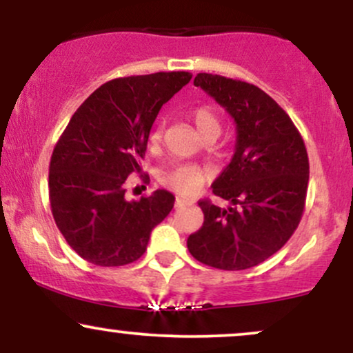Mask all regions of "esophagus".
Masks as SVG:
<instances>
[{
    "instance_id": "esophagus-1",
    "label": "esophagus",
    "mask_w": 353,
    "mask_h": 353,
    "mask_svg": "<svg viewBox=\"0 0 353 353\" xmlns=\"http://www.w3.org/2000/svg\"><path fill=\"white\" fill-rule=\"evenodd\" d=\"M194 202L190 199H184V197H177L176 199V208H184V205H192Z\"/></svg>"
}]
</instances>
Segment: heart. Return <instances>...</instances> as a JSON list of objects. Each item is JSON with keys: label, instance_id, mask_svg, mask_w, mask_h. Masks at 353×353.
<instances>
[{"label": "heart", "instance_id": "b5f03b06", "mask_svg": "<svg viewBox=\"0 0 353 353\" xmlns=\"http://www.w3.org/2000/svg\"><path fill=\"white\" fill-rule=\"evenodd\" d=\"M190 119H192L194 125H196L202 137L209 134H221V121L210 108L199 106L192 109ZM161 137H163V124H156L149 132V143L157 144ZM205 177H208V172L201 165L179 164L168 169L161 176V182L174 192L181 194V196H189V194H194L196 190L201 189V185L205 182Z\"/></svg>", "mask_w": 353, "mask_h": 353}]
</instances>
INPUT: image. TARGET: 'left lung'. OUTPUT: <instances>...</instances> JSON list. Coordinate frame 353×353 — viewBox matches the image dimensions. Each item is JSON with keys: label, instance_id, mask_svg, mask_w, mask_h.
I'll return each instance as SVG.
<instances>
[{"label": "left lung", "instance_id": "8db88e82", "mask_svg": "<svg viewBox=\"0 0 353 353\" xmlns=\"http://www.w3.org/2000/svg\"><path fill=\"white\" fill-rule=\"evenodd\" d=\"M194 86L229 112L237 139L229 165L212 182V192L230 205L199 202L204 224L190 234L188 249L216 269H250L277 252L301 222L309 184L305 144L261 88L208 72H199Z\"/></svg>", "mask_w": 353, "mask_h": 353}]
</instances>
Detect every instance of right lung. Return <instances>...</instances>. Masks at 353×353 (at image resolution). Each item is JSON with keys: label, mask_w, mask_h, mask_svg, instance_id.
Masks as SVG:
<instances>
[{"label": "right lung", "mask_w": 353, "mask_h": 353, "mask_svg": "<svg viewBox=\"0 0 353 353\" xmlns=\"http://www.w3.org/2000/svg\"><path fill=\"white\" fill-rule=\"evenodd\" d=\"M190 78L172 71L109 81L81 104L61 134L50 163L51 210L84 261L103 267L137 261L152 229L172 210L169 190L125 201L124 182L141 171L159 109Z\"/></svg>", "instance_id": "add662e5"}]
</instances>
